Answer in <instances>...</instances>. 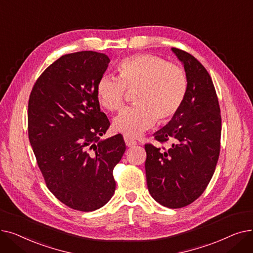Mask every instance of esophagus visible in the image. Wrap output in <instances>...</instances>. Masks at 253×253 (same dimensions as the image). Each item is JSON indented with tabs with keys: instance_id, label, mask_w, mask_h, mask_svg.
Returning <instances> with one entry per match:
<instances>
[{
	"instance_id": "obj_1",
	"label": "esophagus",
	"mask_w": 253,
	"mask_h": 253,
	"mask_svg": "<svg viewBox=\"0 0 253 253\" xmlns=\"http://www.w3.org/2000/svg\"><path fill=\"white\" fill-rule=\"evenodd\" d=\"M124 140H125L126 145H127V147H129V148L134 147V145L136 144V141H135L133 138L129 137L128 135H124Z\"/></svg>"
}]
</instances>
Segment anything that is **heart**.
Segmentation results:
<instances>
[{"instance_id": "b5f03b06", "label": "heart", "mask_w": 253, "mask_h": 253, "mask_svg": "<svg viewBox=\"0 0 253 253\" xmlns=\"http://www.w3.org/2000/svg\"><path fill=\"white\" fill-rule=\"evenodd\" d=\"M119 78L104 75L96 86L99 103L109 112L123 108L126 90L134 91V105L123 110L114 127L135 137L157 121L166 123L184 101L188 78L181 66L151 54H137L123 59L117 66Z\"/></svg>"}]
</instances>
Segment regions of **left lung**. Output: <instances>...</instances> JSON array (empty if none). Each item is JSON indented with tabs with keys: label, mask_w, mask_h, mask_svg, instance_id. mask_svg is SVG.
Masks as SVG:
<instances>
[{
	"label": "left lung",
	"mask_w": 253,
	"mask_h": 253,
	"mask_svg": "<svg viewBox=\"0 0 253 253\" xmlns=\"http://www.w3.org/2000/svg\"><path fill=\"white\" fill-rule=\"evenodd\" d=\"M183 63L188 91L178 113L155 133L168 150L145 143V174L151 196L168 208L188 206L206 190L220 152L221 116L211 77L190 53L172 48Z\"/></svg>",
	"instance_id": "left-lung-1"
}]
</instances>
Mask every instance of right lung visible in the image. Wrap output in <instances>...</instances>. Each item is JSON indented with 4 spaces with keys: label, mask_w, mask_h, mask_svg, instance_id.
Returning a JSON list of instances; mask_svg holds the SVG:
<instances>
[{
    "label": "right lung",
    "mask_w": 253,
    "mask_h": 253,
    "mask_svg": "<svg viewBox=\"0 0 253 253\" xmlns=\"http://www.w3.org/2000/svg\"><path fill=\"white\" fill-rule=\"evenodd\" d=\"M109 63L95 51L62 55L38 78L29 99V138L47 188L79 211L110 201L113 170L126 150L121 134L100 140L111 124L96 86Z\"/></svg>",
    "instance_id": "add662e5"
}]
</instances>
